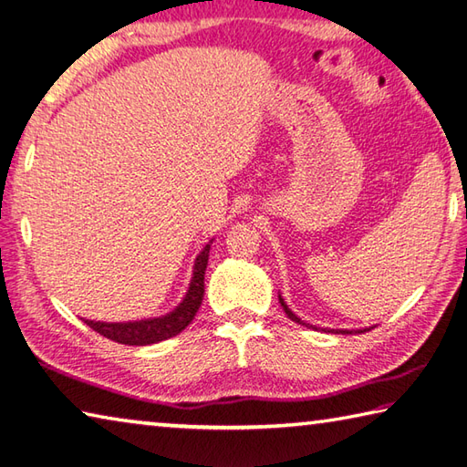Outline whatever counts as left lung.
I'll return each mask as SVG.
<instances>
[{
	"label": "left lung",
	"mask_w": 467,
	"mask_h": 467,
	"mask_svg": "<svg viewBox=\"0 0 467 467\" xmlns=\"http://www.w3.org/2000/svg\"><path fill=\"white\" fill-rule=\"evenodd\" d=\"M279 303H281V306H283V311L286 313V317H289V319H291V321H295V323H301V325H306V323H303V321L299 319V317H296V315H295V313H293V311L289 309V306H286V303H285V299H283V296H281V295H279ZM309 327H313V325H309ZM313 329H317V327H313ZM367 331H369V329H367ZM337 333H343V335H345V333H353V331H343V329H339V331H337ZM355 333H365V329H363V331L359 329V331H355Z\"/></svg>",
	"instance_id": "left-lung-1"
}]
</instances>
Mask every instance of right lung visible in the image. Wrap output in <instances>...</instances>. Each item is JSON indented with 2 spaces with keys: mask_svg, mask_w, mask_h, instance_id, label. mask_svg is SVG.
I'll return each instance as SVG.
<instances>
[{
  "mask_svg": "<svg viewBox=\"0 0 467 467\" xmlns=\"http://www.w3.org/2000/svg\"><path fill=\"white\" fill-rule=\"evenodd\" d=\"M208 251H211V244H206L202 253L196 256L191 286H188L184 301L178 305L172 313L158 317V319H146V321H134V323H100V321H84V323L96 333L104 335L106 339L122 343V345H150V343L171 339V337L178 335L192 323L198 306L202 303Z\"/></svg>",
  "mask_w": 467,
  "mask_h": 467,
  "instance_id": "right-lung-1",
  "label": "right lung"
}]
</instances>
